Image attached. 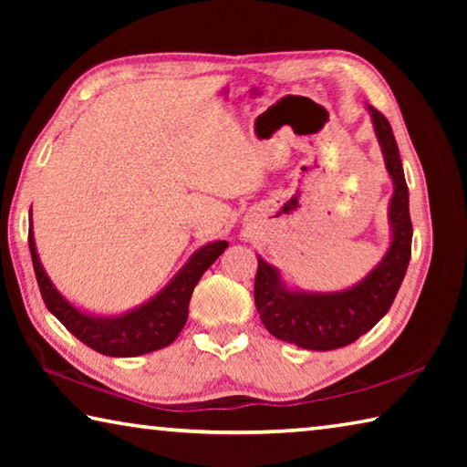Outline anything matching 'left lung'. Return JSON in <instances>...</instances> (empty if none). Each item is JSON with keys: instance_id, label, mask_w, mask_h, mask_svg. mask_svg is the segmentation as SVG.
<instances>
[{"instance_id": "left-lung-1", "label": "left lung", "mask_w": 467, "mask_h": 467, "mask_svg": "<svg viewBox=\"0 0 467 467\" xmlns=\"http://www.w3.org/2000/svg\"><path fill=\"white\" fill-rule=\"evenodd\" d=\"M375 133L383 150L385 167L393 179L389 223L391 247L373 272L350 290L311 295L290 292L282 286L278 270L257 259L255 306L272 336L306 350H336L348 346L377 326L391 309L412 255V220H410L408 185L389 121L375 107H368Z\"/></svg>"}]
</instances>
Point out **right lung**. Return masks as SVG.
<instances>
[{
	"label": "right lung",
	"mask_w": 467,
	"mask_h": 467,
	"mask_svg": "<svg viewBox=\"0 0 467 467\" xmlns=\"http://www.w3.org/2000/svg\"><path fill=\"white\" fill-rule=\"evenodd\" d=\"M28 247L33 255L35 275L41 288V296L47 309L57 317L69 334H74L82 344L97 350L105 357H140L172 344L183 329L189 315V300H192L195 284L200 282L203 272L223 255L228 247L226 241H216L195 251L172 282L161 295H156L136 311L125 313L121 317H90L78 311L63 298L51 280L47 278L41 262H38L33 228L28 231Z\"/></svg>",
	"instance_id": "right-lung-1"
}]
</instances>
